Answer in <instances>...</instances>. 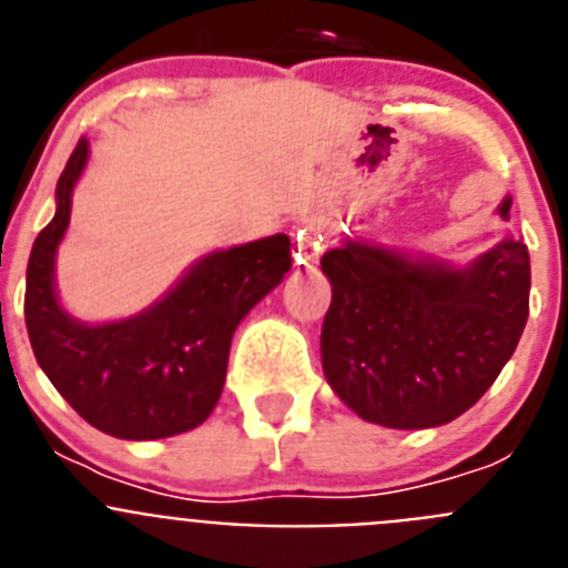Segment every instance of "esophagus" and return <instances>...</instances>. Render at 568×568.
<instances>
[{
    "label": "esophagus",
    "instance_id": "esophagus-1",
    "mask_svg": "<svg viewBox=\"0 0 568 568\" xmlns=\"http://www.w3.org/2000/svg\"><path fill=\"white\" fill-rule=\"evenodd\" d=\"M324 250H327V230H324L321 222L310 219L298 230V235H295V261H298L301 267H313V264H318Z\"/></svg>",
    "mask_w": 568,
    "mask_h": 568
}]
</instances>
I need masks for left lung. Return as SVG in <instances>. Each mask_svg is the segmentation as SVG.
<instances>
[{
	"label": "left lung",
	"mask_w": 568,
	"mask_h": 568,
	"mask_svg": "<svg viewBox=\"0 0 568 568\" xmlns=\"http://www.w3.org/2000/svg\"><path fill=\"white\" fill-rule=\"evenodd\" d=\"M511 199L500 202L509 222ZM333 304L321 364L358 418L429 429L495 384L529 318V250L504 239L466 267L344 239L321 258Z\"/></svg>",
	"instance_id": "1"
}]
</instances>
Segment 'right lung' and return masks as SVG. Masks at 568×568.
Wrapping results in <instances>:
<instances>
[{
  "mask_svg": "<svg viewBox=\"0 0 568 568\" xmlns=\"http://www.w3.org/2000/svg\"><path fill=\"white\" fill-rule=\"evenodd\" d=\"M88 159L90 144L82 139L59 175L57 215L30 250V346L50 384L90 426L122 440L182 435L204 424L222 398L235 327L293 267L290 239L275 233L215 250L142 313L84 324L59 304L57 250Z\"/></svg>",
  "mask_w": 568,
  "mask_h": 568,
  "instance_id": "1",
  "label": "right lung"
}]
</instances>
